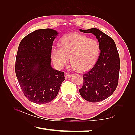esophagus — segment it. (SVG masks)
Segmentation results:
<instances>
[{
    "instance_id": "obj_1",
    "label": "esophagus",
    "mask_w": 135,
    "mask_h": 135,
    "mask_svg": "<svg viewBox=\"0 0 135 135\" xmlns=\"http://www.w3.org/2000/svg\"><path fill=\"white\" fill-rule=\"evenodd\" d=\"M65 78H70V77L72 76V75L70 74H69V73H65Z\"/></svg>"
}]
</instances>
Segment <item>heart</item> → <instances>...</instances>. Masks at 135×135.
I'll use <instances>...</instances> for the list:
<instances>
[{
  "instance_id": "obj_1",
  "label": "heart",
  "mask_w": 135,
  "mask_h": 135,
  "mask_svg": "<svg viewBox=\"0 0 135 135\" xmlns=\"http://www.w3.org/2000/svg\"><path fill=\"white\" fill-rule=\"evenodd\" d=\"M100 53L98 41L79 34L64 36L61 47L55 46L51 50L53 63L58 68L67 65L70 57V64L77 72H83L94 65Z\"/></svg>"
}]
</instances>
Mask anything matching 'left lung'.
<instances>
[{
	"mask_svg": "<svg viewBox=\"0 0 135 135\" xmlns=\"http://www.w3.org/2000/svg\"><path fill=\"white\" fill-rule=\"evenodd\" d=\"M79 30L96 36L100 50L93 68L83 75L84 82L79 93L87 101L99 102L109 98L117 87L120 57L115 42L111 37L96 28Z\"/></svg>",
	"mask_w": 135,
	"mask_h": 135,
	"instance_id": "8db88e82",
	"label": "left lung"
}]
</instances>
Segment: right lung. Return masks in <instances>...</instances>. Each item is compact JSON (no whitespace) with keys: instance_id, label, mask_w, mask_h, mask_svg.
Segmentation results:
<instances>
[{"instance_id":"add662e5","label":"right lung","mask_w":135,"mask_h":135,"mask_svg":"<svg viewBox=\"0 0 135 135\" xmlns=\"http://www.w3.org/2000/svg\"><path fill=\"white\" fill-rule=\"evenodd\" d=\"M58 34L51 28L36 30L19 44L15 74L24 96L37 104L52 100L65 80V73L51 65L52 43Z\"/></svg>"}]
</instances>
